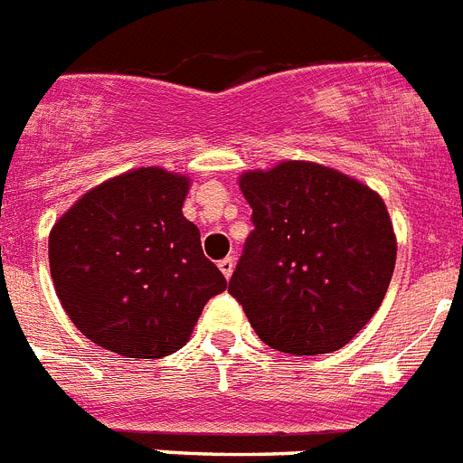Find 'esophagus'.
<instances>
[{
    "mask_svg": "<svg viewBox=\"0 0 463 463\" xmlns=\"http://www.w3.org/2000/svg\"><path fill=\"white\" fill-rule=\"evenodd\" d=\"M217 267H220V271L224 274V279H229V276L234 274V258L220 260V264H217Z\"/></svg>",
    "mask_w": 463,
    "mask_h": 463,
    "instance_id": "obj_1",
    "label": "esophagus"
}]
</instances>
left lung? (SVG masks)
Segmentation results:
<instances>
[{
  "label": "left lung",
  "instance_id": "left-lung-1",
  "mask_svg": "<svg viewBox=\"0 0 463 463\" xmlns=\"http://www.w3.org/2000/svg\"><path fill=\"white\" fill-rule=\"evenodd\" d=\"M252 232L229 279L258 337L292 355L330 354L361 333L396 264L384 201L342 173L283 161L241 177Z\"/></svg>",
  "mask_w": 463,
  "mask_h": 463
}]
</instances>
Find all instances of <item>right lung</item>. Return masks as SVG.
Instances as JSON below:
<instances>
[{
  "label": "right lung",
  "instance_id": "1",
  "mask_svg": "<svg viewBox=\"0 0 463 463\" xmlns=\"http://www.w3.org/2000/svg\"><path fill=\"white\" fill-rule=\"evenodd\" d=\"M187 189V177L137 168L90 189L55 222V292L98 346L126 358L175 354L227 288L183 215Z\"/></svg>",
  "mask_w": 463,
  "mask_h": 463
}]
</instances>
